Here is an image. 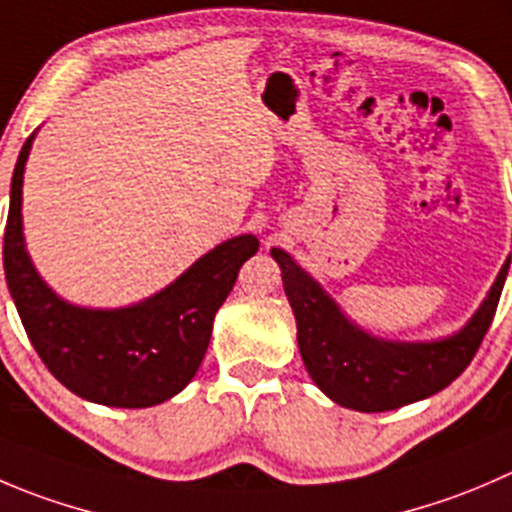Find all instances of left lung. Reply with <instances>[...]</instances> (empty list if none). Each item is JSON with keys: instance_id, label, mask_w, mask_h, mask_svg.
Returning a JSON list of instances; mask_svg holds the SVG:
<instances>
[{"instance_id": "8db88e82", "label": "left lung", "mask_w": 512, "mask_h": 512, "mask_svg": "<svg viewBox=\"0 0 512 512\" xmlns=\"http://www.w3.org/2000/svg\"><path fill=\"white\" fill-rule=\"evenodd\" d=\"M282 285L297 320L302 362L317 388L337 405L385 413L448 388L478 352L508 277L510 257L468 325L430 342L380 340L357 327L337 302L285 250L272 247Z\"/></svg>"}]
</instances>
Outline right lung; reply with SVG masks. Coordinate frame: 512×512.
I'll use <instances>...</instances> for the list:
<instances>
[{"instance_id":"add662e5","label":"right lung","mask_w":512,"mask_h":512,"mask_svg":"<svg viewBox=\"0 0 512 512\" xmlns=\"http://www.w3.org/2000/svg\"><path fill=\"white\" fill-rule=\"evenodd\" d=\"M34 135L24 142L9 192L4 275L22 325L47 370L89 403L152 408L195 377L212 320L230 295L242 262L260 242L240 235L202 255L157 295L117 310L77 307L54 295L24 247L22 182Z\"/></svg>"}]
</instances>
